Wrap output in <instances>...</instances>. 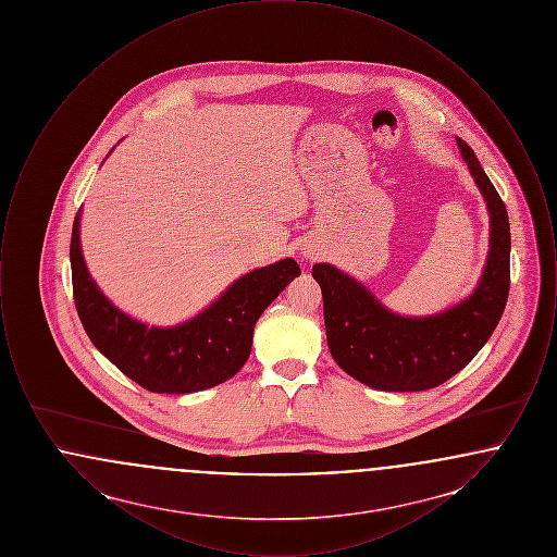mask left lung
Returning a JSON list of instances; mask_svg holds the SVG:
<instances>
[{"instance_id":"1","label":"left lung","mask_w":557,"mask_h":557,"mask_svg":"<svg viewBox=\"0 0 557 557\" xmlns=\"http://www.w3.org/2000/svg\"><path fill=\"white\" fill-rule=\"evenodd\" d=\"M491 214V248L476 290L443 313L405 318L361 282L327 263L313 265L334 361L375 391L418 393L463 370L497 327L509 294V219L474 150L455 137Z\"/></svg>"}]
</instances>
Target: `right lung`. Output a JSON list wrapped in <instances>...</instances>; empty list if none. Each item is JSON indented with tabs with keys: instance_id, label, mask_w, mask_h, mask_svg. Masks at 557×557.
Listing matches in <instances>:
<instances>
[{
	"instance_id": "1",
	"label": "right lung",
	"mask_w": 557,
	"mask_h": 557,
	"mask_svg": "<svg viewBox=\"0 0 557 557\" xmlns=\"http://www.w3.org/2000/svg\"><path fill=\"white\" fill-rule=\"evenodd\" d=\"M79 225L81 211L71 238L81 323L108 361L159 395H189L234 377L250 357L257 319L300 275L294 259H282L242 275L196 318L173 327H150L119 311L91 280L81 252Z\"/></svg>"
}]
</instances>
